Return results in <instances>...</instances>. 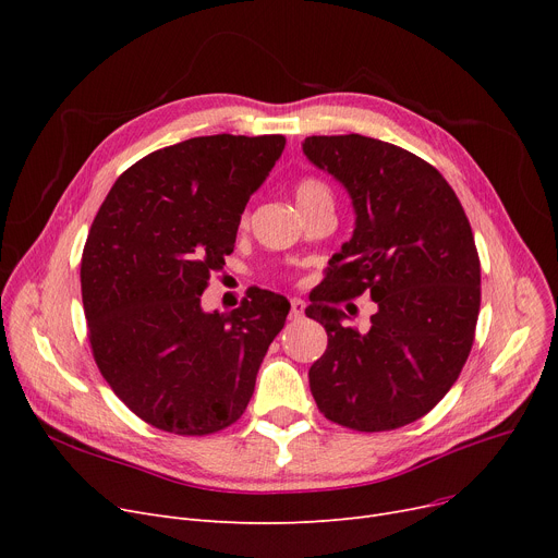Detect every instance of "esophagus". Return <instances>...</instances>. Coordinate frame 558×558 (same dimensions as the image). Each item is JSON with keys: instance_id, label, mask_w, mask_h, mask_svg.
Here are the masks:
<instances>
[{"instance_id": "1", "label": "esophagus", "mask_w": 558, "mask_h": 558, "mask_svg": "<svg viewBox=\"0 0 558 558\" xmlns=\"http://www.w3.org/2000/svg\"><path fill=\"white\" fill-rule=\"evenodd\" d=\"M305 314V301L301 299H291V312H289V318L291 320H301Z\"/></svg>"}]
</instances>
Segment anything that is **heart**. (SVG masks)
Masks as SVG:
<instances>
[{"label":"heart","instance_id":"heart-1","mask_svg":"<svg viewBox=\"0 0 558 558\" xmlns=\"http://www.w3.org/2000/svg\"><path fill=\"white\" fill-rule=\"evenodd\" d=\"M294 194H296V203H299L301 210L307 208V205L320 201V198H332L330 187L318 179H301L294 187ZM244 223H246V217H244Z\"/></svg>","mask_w":558,"mask_h":558}]
</instances>
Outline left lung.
Listing matches in <instances>:
<instances>
[{
  "label": "left lung",
  "instance_id": "left-lung-1",
  "mask_svg": "<svg viewBox=\"0 0 558 558\" xmlns=\"http://www.w3.org/2000/svg\"><path fill=\"white\" fill-rule=\"evenodd\" d=\"M303 154L332 173L355 208L350 242L305 314L328 332L310 389L328 421L357 432L409 425L436 407L471 355L480 316V255L448 181L396 144L312 135ZM368 293V331L345 327L338 303Z\"/></svg>",
  "mask_w": 558,
  "mask_h": 558
}]
</instances>
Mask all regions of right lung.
<instances>
[{"instance_id": "1", "label": "right lung", "mask_w": 558, "mask_h": 558, "mask_svg": "<svg viewBox=\"0 0 558 558\" xmlns=\"http://www.w3.org/2000/svg\"><path fill=\"white\" fill-rule=\"evenodd\" d=\"M282 135H205L165 146L114 181L81 257L95 362L135 416L205 436L238 421L289 301L253 289L230 314L201 294L232 253L242 213Z\"/></svg>"}]
</instances>
